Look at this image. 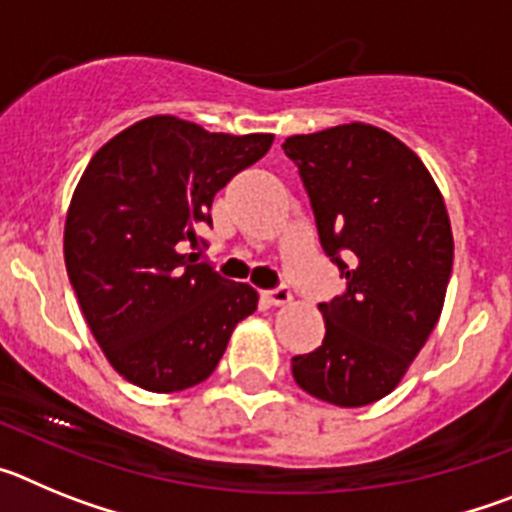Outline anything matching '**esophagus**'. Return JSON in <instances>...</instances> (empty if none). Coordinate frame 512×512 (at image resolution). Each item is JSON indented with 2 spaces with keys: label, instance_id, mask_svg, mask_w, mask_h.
Listing matches in <instances>:
<instances>
[{
  "label": "esophagus",
  "instance_id": "obj_1",
  "mask_svg": "<svg viewBox=\"0 0 512 512\" xmlns=\"http://www.w3.org/2000/svg\"><path fill=\"white\" fill-rule=\"evenodd\" d=\"M264 300L274 307H282L292 302V292L287 287H279V289H271V292H264Z\"/></svg>",
  "mask_w": 512,
  "mask_h": 512
}]
</instances>
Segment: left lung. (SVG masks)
Masks as SVG:
<instances>
[{
	"label": "left lung",
	"instance_id": "left-lung-1",
	"mask_svg": "<svg viewBox=\"0 0 512 512\" xmlns=\"http://www.w3.org/2000/svg\"><path fill=\"white\" fill-rule=\"evenodd\" d=\"M282 148L346 277V292L318 305L323 346L295 356L292 377L318 400L364 408L402 382L441 318L454 266L446 202L418 153L366 122L289 135Z\"/></svg>",
	"mask_w": 512,
	"mask_h": 512
}]
</instances>
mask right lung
Returning <instances> with one entry per match:
<instances>
[{"label":"right lung","mask_w":512,"mask_h":512,"mask_svg":"<svg viewBox=\"0 0 512 512\" xmlns=\"http://www.w3.org/2000/svg\"><path fill=\"white\" fill-rule=\"evenodd\" d=\"M274 143L174 115L138 120L92 156L71 197L63 259L84 320L120 377L148 392L205 382L259 292L194 264L215 194Z\"/></svg>","instance_id":"right-lung-1"}]
</instances>
